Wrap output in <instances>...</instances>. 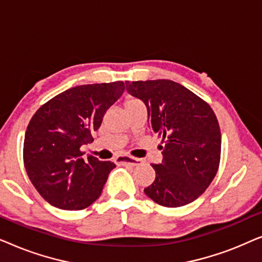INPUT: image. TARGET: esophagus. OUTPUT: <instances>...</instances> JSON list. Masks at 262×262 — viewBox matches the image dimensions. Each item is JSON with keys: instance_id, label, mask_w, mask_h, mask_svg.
<instances>
[{"instance_id": "obj_1", "label": "esophagus", "mask_w": 262, "mask_h": 262, "mask_svg": "<svg viewBox=\"0 0 262 262\" xmlns=\"http://www.w3.org/2000/svg\"><path fill=\"white\" fill-rule=\"evenodd\" d=\"M116 162L118 164H121V166H132V167H135V166H141L142 160L136 159V157L123 155V156H118L117 159H116Z\"/></svg>"}]
</instances>
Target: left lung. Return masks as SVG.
Returning <instances> with one entry per match:
<instances>
[{
	"label": "left lung",
	"mask_w": 262,
	"mask_h": 262,
	"mask_svg": "<svg viewBox=\"0 0 262 262\" xmlns=\"http://www.w3.org/2000/svg\"><path fill=\"white\" fill-rule=\"evenodd\" d=\"M148 110L151 132L164 141L155 181L144 189L154 202L179 207L194 202L216 177L222 136L216 114L203 99L170 80L125 82Z\"/></svg>",
	"instance_id": "8db88e82"
}]
</instances>
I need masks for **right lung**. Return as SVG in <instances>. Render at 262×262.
<instances>
[{"instance_id": "add662e5", "label": "right lung", "mask_w": 262, "mask_h": 262, "mask_svg": "<svg viewBox=\"0 0 262 262\" xmlns=\"http://www.w3.org/2000/svg\"><path fill=\"white\" fill-rule=\"evenodd\" d=\"M124 82L83 84L42 105L28 124L24 163L35 189L62 210H82L101 195L116 164L94 156L83 159L81 146L92 143L107 110L123 95Z\"/></svg>"}]
</instances>
